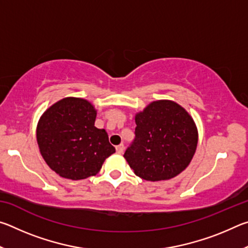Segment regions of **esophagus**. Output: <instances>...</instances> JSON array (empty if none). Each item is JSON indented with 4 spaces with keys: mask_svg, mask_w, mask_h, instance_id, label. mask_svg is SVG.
Here are the masks:
<instances>
[{
    "mask_svg": "<svg viewBox=\"0 0 248 248\" xmlns=\"http://www.w3.org/2000/svg\"><path fill=\"white\" fill-rule=\"evenodd\" d=\"M116 151H117V153H118V154H123L124 151V144L117 145L116 146Z\"/></svg>",
    "mask_w": 248,
    "mask_h": 248,
    "instance_id": "34e87169",
    "label": "esophagus"
}]
</instances>
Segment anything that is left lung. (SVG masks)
Returning <instances> with one entry per match:
<instances>
[{"mask_svg": "<svg viewBox=\"0 0 248 248\" xmlns=\"http://www.w3.org/2000/svg\"><path fill=\"white\" fill-rule=\"evenodd\" d=\"M136 138L124 157L150 182L170 179L189 165L198 143L191 116L177 103L156 100L136 115Z\"/></svg>", "mask_w": 248, "mask_h": 248, "instance_id": "left-lung-1", "label": "left lung"}]
</instances>
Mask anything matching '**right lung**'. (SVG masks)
Segmentation results:
<instances>
[{
  "mask_svg": "<svg viewBox=\"0 0 248 248\" xmlns=\"http://www.w3.org/2000/svg\"><path fill=\"white\" fill-rule=\"evenodd\" d=\"M96 109L89 100L66 97L50 106L37 124L44 159L61 177L78 180L95 176L116 152L105 129L95 127Z\"/></svg>",
  "mask_w": 248,
  "mask_h": 248,
  "instance_id": "1",
  "label": "right lung"
}]
</instances>
